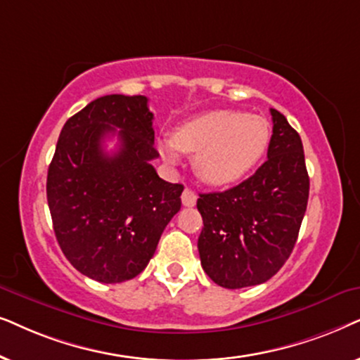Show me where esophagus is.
<instances>
[{
	"label": "esophagus",
	"mask_w": 360,
	"mask_h": 360,
	"mask_svg": "<svg viewBox=\"0 0 360 360\" xmlns=\"http://www.w3.org/2000/svg\"><path fill=\"white\" fill-rule=\"evenodd\" d=\"M181 199H183V204L186 205V207H194L195 202H198V195H195L193 191L186 188L183 191V195H181Z\"/></svg>",
	"instance_id": "obj_1"
}]
</instances>
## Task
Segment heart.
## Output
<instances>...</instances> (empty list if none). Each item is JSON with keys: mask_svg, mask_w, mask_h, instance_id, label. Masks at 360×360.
<instances>
[{"mask_svg": "<svg viewBox=\"0 0 360 360\" xmlns=\"http://www.w3.org/2000/svg\"><path fill=\"white\" fill-rule=\"evenodd\" d=\"M271 128L265 117L238 110H214L177 128L172 138L158 141L166 161L177 150L194 155V169L204 183L232 184L245 177L265 155Z\"/></svg>", "mask_w": 360, "mask_h": 360, "instance_id": "1", "label": "heart"}]
</instances>
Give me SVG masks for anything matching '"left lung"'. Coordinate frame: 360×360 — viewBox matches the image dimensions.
<instances>
[{
    "label": "left lung",
    "mask_w": 360,
    "mask_h": 360,
    "mask_svg": "<svg viewBox=\"0 0 360 360\" xmlns=\"http://www.w3.org/2000/svg\"><path fill=\"white\" fill-rule=\"evenodd\" d=\"M268 160L224 193L199 194L198 248L210 280L229 290L265 283L293 252L309 195L303 143L285 115L271 108Z\"/></svg>",
    "instance_id": "1"
}]
</instances>
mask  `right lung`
I'll return each instance as SVG.
<instances>
[{
  "label": "right lung",
  "mask_w": 360,
  "mask_h": 360,
  "mask_svg": "<svg viewBox=\"0 0 360 360\" xmlns=\"http://www.w3.org/2000/svg\"><path fill=\"white\" fill-rule=\"evenodd\" d=\"M108 136L119 138L112 155L103 148ZM158 156L143 95H105L65 122L47 171V204L60 250L82 275L122 283L155 255L184 189L158 176Z\"/></svg>",
  "instance_id": "add662e5"
}]
</instances>
